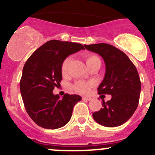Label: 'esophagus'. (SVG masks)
<instances>
[{"label":"esophagus","instance_id":"esophagus-1","mask_svg":"<svg viewBox=\"0 0 155 155\" xmlns=\"http://www.w3.org/2000/svg\"><path fill=\"white\" fill-rule=\"evenodd\" d=\"M82 100H84V101H90L91 100V98H90V97H82Z\"/></svg>","mask_w":155,"mask_h":155}]
</instances>
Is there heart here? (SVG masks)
Returning <instances> with one entry per match:
<instances>
[{
    "label": "heart",
    "mask_w": 155,
    "mask_h": 155,
    "mask_svg": "<svg viewBox=\"0 0 155 155\" xmlns=\"http://www.w3.org/2000/svg\"><path fill=\"white\" fill-rule=\"evenodd\" d=\"M85 61L87 67H90L93 64H94L97 61H101L99 58L97 56L94 55V54H87L85 57ZM70 62V58L64 59L61 64V73L63 76H66L68 73V64ZM92 87V83L90 82H85V81H77L75 82L74 85H73V88L74 89L75 91L77 92L79 94H87V92L90 91L91 87Z\"/></svg>",
    "instance_id": "1"
}]
</instances>
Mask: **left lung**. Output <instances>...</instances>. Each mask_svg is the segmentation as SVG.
Returning a JSON list of instances; mask_svg holds the SVG:
<instances>
[{"label":"left lung","mask_w":155,"mask_h":155,"mask_svg":"<svg viewBox=\"0 0 155 155\" xmlns=\"http://www.w3.org/2000/svg\"><path fill=\"white\" fill-rule=\"evenodd\" d=\"M86 49L100 54L106 65L104 79L98 87L99 94H110L103 100L102 108L93 113L98 124L107 127H118L130 119L138 107L141 82L137 68L118 48L107 43L84 45Z\"/></svg>","instance_id":"1"}]
</instances>
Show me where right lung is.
Wrapping results in <instances>:
<instances>
[{"label": "right lung", "instance_id": "1", "mask_svg": "<svg viewBox=\"0 0 155 155\" xmlns=\"http://www.w3.org/2000/svg\"><path fill=\"white\" fill-rule=\"evenodd\" d=\"M85 49L80 43L52 40L37 48L27 60L20 81V91L31 119L46 129L66 125L79 95L65 94L62 99L53 94L62 79L61 64L70 54Z\"/></svg>", "mask_w": 155, "mask_h": 155}]
</instances>
